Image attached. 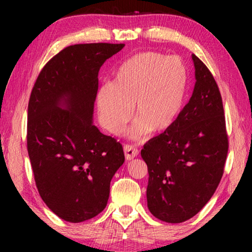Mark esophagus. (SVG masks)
Segmentation results:
<instances>
[{
    "label": "esophagus",
    "mask_w": 252,
    "mask_h": 252,
    "mask_svg": "<svg viewBox=\"0 0 252 252\" xmlns=\"http://www.w3.org/2000/svg\"><path fill=\"white\" fill-rule=\"evenodd\" d=\"M124 153H125L126 159L130 160L134 159V158L139 155V150H137L134 146H132V144H126V146L124 147Z\"/></svg>",
    "instance_id": "obj_1"
}]
</instances>
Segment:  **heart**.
<instances>
[{"instance_id": "heart-1", "label": "heart", "mask_w": 252, "mask_h": 252, "mask_svg": "<svg viewBox=\"0 0 252 252\" xmlns=\"http://www.w3.org/2000/svg\"><path fill=\"white\" fill-rule=\"evenodd\" d=\"M188 87V71L179 57L147 51L129 57L117 70L112 84L96 94L98 118L113 135L128 130L132 139L159 134L170 128L180 115Z\"/></svg>"}]
</instances>
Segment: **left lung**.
I'll return each instance as SVG.
<instances>
[{
    "label": "left lung",
    "mask_w": 252,
    "mask_h": 252,
    "mask_svg": "<svg viewBox=\"0 0 252 252\" xmlns=\"http://www.w3.org/2000/svg\"><path fill=\"white\" fill-rule=\"evenodd\" d=\"M195 87L170 128L141 150L149 173L148 209L161 221L184 222L215 194L228 151L222 99L218 85L192 54Z\"/></svg>",
    "instance_id": "8db88e82"
}]
</instances>
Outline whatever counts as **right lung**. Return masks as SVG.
<instances>
[{
	"label": "right lung",
	"mask_w": 252,
	"mask_h": 252,
	"mask_svg": "<svg viewBox=\"0 0 252 252\" xmlns=\"http://www.w3.org/2000/svg\"><path fill=\"white\" fill-rule=\"evenodd\" d=\"M124 43L66 47L44 65L31 93L27 150L39 194L61 219L81 222L106 206L123 146L93 124L98 71Z\"/></svg>",
	"instance_id": "add662e5"
}]
</instances>
